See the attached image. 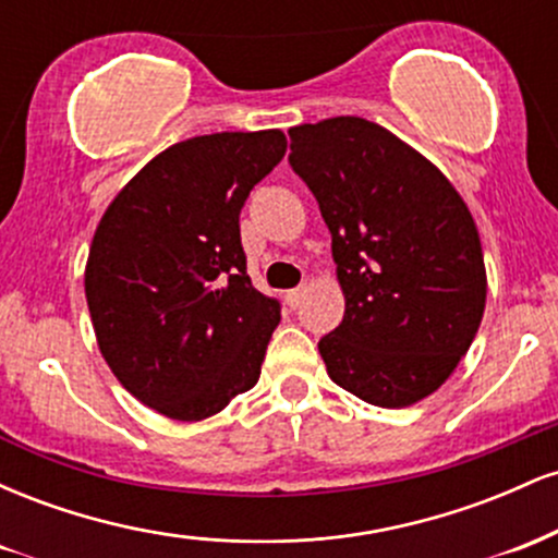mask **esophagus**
<instances>
[{"mask_svg":"<svg viewBox=\"0 0 558 558\" xmlns=\"http://www.w3.org/2000/svg\"><path fill=\"white\" fill-rule=\"evenodd\" d=\"M301 296H304V286L293 288V291H288L286 293V304L291 306V310H296V306L301 304Z\"/></svg>","mask_w":558,"mask_h":558,"instance_id":"esophagus-1","label":"esophagus"}]
</instances>
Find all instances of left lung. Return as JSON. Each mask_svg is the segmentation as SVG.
Segmentation results:
<instances>
[{
  "instance_id": "8db88e82",
  "label": "left lung",
  "mask_w": 558,
  "mask_h": 558,
  "mask_svg": "<svg viewBox=\"0 0 558 558\" xmlns=\"http://www.w3.org/2000/svg\"><path fill=\"white\" fill-rule=\"evenodd\" d=\"M288 136L345 296L341 325L317 343L328 375L375 407L425 399L483 319L488 280L470 209L433 162L369 120L345 114Z\"/></svg>"
}]
</instances>
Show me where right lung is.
<instances>
[{
  "instance_id": "obj_1",
  "label": "right lung",
  "mask_w": 558,
  "mask_h": 558,
  "mask_svg": "<svg viewBox=\"0 0 558 558\" xmlns=\"http://www.w3.org/2000/svg\"><path fill=\"white\" fill-rule=\"evenodd\" d=\"M283 155L280 131L181 141L114 196L96 228L86 301L101 356L165 417H213L257 386L280 301L246 275L239 215Z\"/></svg>"
}]
</instances>
